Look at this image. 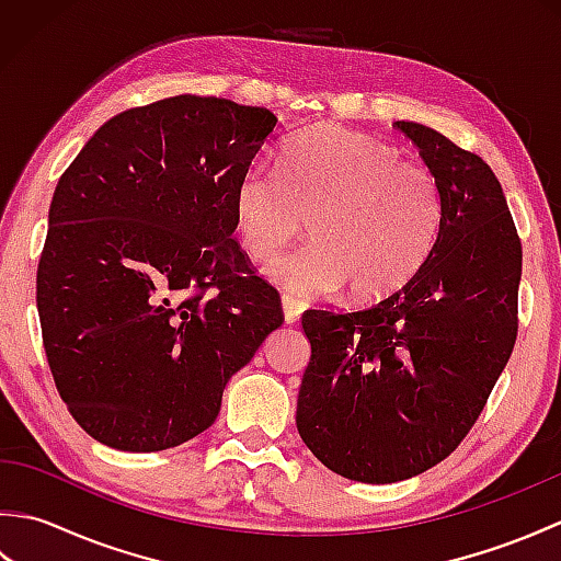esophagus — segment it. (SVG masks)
<instances>
[{
    "mask_svg": "<svg viewBox=\"0 0 561 561\" xmlns=\"http://www.w3.org/2000/svg\"><path fill=\"white\" fill-rule=\"evenodd\" d=\"M282 308H284V320H287L289 325H294L304 313V304L291 299V296H282Z\"/></svg>",
    "mask_w": 561,
    "mask_h": 561,
    "instance_id": "obj_1",
    "label": "esophagus"
}]
</instances>
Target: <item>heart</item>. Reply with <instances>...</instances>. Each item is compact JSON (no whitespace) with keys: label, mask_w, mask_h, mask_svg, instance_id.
<instances>
[{"label":"heart","mask_w":561,"mask_h":561,"mask_svg":"<svg viewBox=\"0 0 561 561\" xmlns=\"http://www.w3.org/2000/svg\"><path fill=\"white\" fill-rule=\"evenodd\" d=\"M233 217L255 260L277 255L311 219L316 243L267 267L272 284L294 299L344 284L359 299H380L404 287L432 253L444 193L428 165L400 159L386 141L325 125L291 141L282 171L245 169Z\"/></svg>","instance_id":"obj_1"}]
</instances>
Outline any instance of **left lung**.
<instances>
[{
  "instance_id": "left-lung-1",
  "label": "left lung",
  "mask_w": 561,
  "mask_h": 561,
  "mask_svg": "<svg viewBox=\"0 0 561 561\" xmlns=\"http://www.w3.org/2000/svg\"><path fill=\"white\" fill-rule=\"evenodd\" d=\"M396 127L444 193L432 253L383 301L301 318L311 362L296 426L325 468L366 484L410 480L458 448L518 330L523 250L496 175L432 127Z\"/></svg>"
}]
</instances>
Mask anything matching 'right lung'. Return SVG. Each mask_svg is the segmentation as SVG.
Wrapping results in <instances>:
<instances>
[{"label": "right lung", "instance_id": "1", "mask_svg": "<svg viewBox=\"0 0 561 561\" xmlns=\"http://www.w3.org/2000/svg\"><path fill=\"white\" fill-rule=\"evenodd\" d=\"M274 137L267 108L185 93L111 117L59 178L35 301L59 396L101 444L202 434L284 323L233 238L238 178Z\"/></svg>", "mask_w": 561, "mask_h": 561}]
</instances>
